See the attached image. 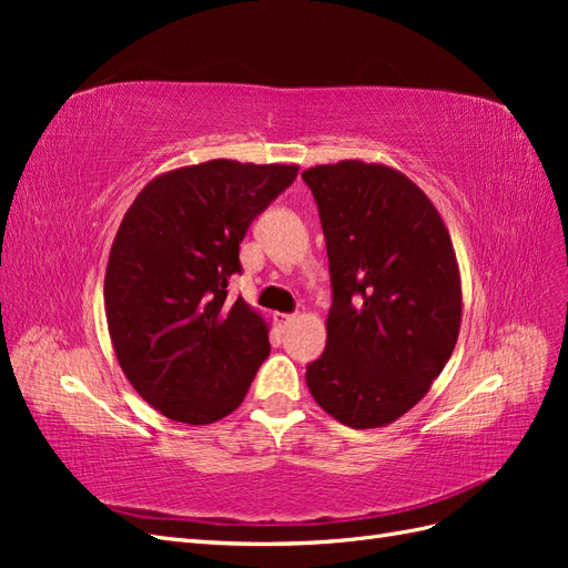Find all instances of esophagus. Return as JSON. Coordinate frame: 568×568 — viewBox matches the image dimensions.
<instances>
[{
    "instance_id": "esophagus-1",
    "label": "esophagus",
    "mask_w": 568,
    "mask_h": 568,
    "mask_svg": "<svg viewBox=\"0 0 568 568\" xmlns=\"http://www.w3.org/2000/svg\"><path fill=\"white\" fill-rule=\"evenodd\" d=\"M296 320V315H286V313H280L277 315V322H280V326H288L291 322H294Z\"/></svg>"
}]
</instances>
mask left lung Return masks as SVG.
<instances>
[{
    "label": "left lung",
    "instance_id": "left-lung-1",
    "mask_svg": "<svg viewBox=\"0 0 568 568\" xmlns=\"http://www.w3.org/2000/svg\"><path fill=\"white\" fill-rule=\"evenodd\" d=\"M303 180L317 201L334 288L307 388L341 424L388 426L428 393L459 336L448 227L432 199L384 163L315 165Z\"/></svg>",
    "mask_w": 568,
    "mask_h": 568
}]
</instances>
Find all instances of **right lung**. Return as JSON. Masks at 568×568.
<instances>
[{
	"mask_svg": "<svg viewBox=\"0 0 568 568\" xmlns=\"http://www.w3.org/2000/svg\"><path fill=\"white\" fill-rule=\"evenodd\" d=\"M298 165L227 159L153 178L109 253L104 307L132 388L168 419L213 424L246 398L270 355L267 320L227 298L239 244Z\"/></svg>",
	"mask_w": 568,
	"mask_h": 568,
	"instance_id": "obj_1",
	"label": "right lung"
}]
</instances>
